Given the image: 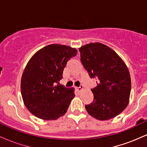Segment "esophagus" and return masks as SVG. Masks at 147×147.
<instances>
[{"instance_id": "obj_1", "label": "esophagus", "mask_w": 147, "mask_h": 147, "mask_svg": "<svg viewBox=\"0 0 147 147\" xmlns=\"http://www.w3.org/2000/svg\"><path fill=\"white\" fill-rule=\"evenodd\" d=\"M75 89L78 92H81V91H82V90H83V86H81L80 87H76Z\"/></svg>"}]
</instances>
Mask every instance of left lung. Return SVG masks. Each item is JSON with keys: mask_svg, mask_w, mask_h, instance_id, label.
<instances>
[{"mask_svg": "<svg viewBox=\"0 0 147 147\" xmlns=\"http://www.w3.org/2000/svg\"><path fill=\"white\" fill-rule=\"evenodd\" d=\"M81 61L90 78L97 79L91 89L93 102L86 105L88 113L99 120H108L120 114L129 102L131 81L127 66L107 45L90 43L79 48Z\"/></svg>", "mask_w": 147, "mask_h": 147, "instance_id": "8db88e82", "label": "left lung"}]
</instances>
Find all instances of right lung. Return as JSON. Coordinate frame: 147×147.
I'll list each match as a JSON object with an SVG mask.
<instances>
[{"label": "right lung", "mask_w": 147, "mask_h": 147, "mask_svg": "<svg viewBox=\"0 0 147 147\" xmlns=\"http://www.w3.org/2000/svg\"><path fill=\"white\" fill-rule=\"evenodd\" d=\"M77 53L70 46L51 44L32 57L21 82L22 98L32 114L44 120H55L67 112L75 89L59 85V82L68 61Z\"/></svg>", "instance_id": "right-lung-1"}]
</instances>
